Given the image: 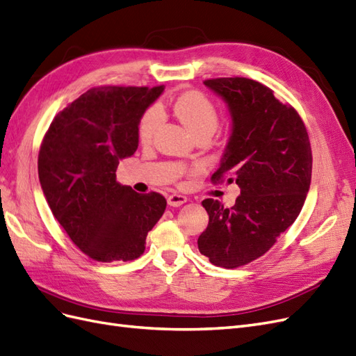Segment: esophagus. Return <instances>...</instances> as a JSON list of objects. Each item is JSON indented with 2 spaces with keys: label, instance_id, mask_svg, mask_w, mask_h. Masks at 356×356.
Masks as SVG:
<instances>
[{
  "label": "esophagus",
  "instance_id": "34e87169",
  "mask_svg": "<svg viewBox=\"0 0 356 356\" xmlns=\"http://www.w3.org/2000/svg\"><path fill=\"white\" fill-rule=\"evenodd\" d=\"M187 202V197L182 196V195H170L168 197V204L169 207H181V204H184Z\"/></svg>",
  "mask_w": 356,
  "mask_h": 356
}]
</instances>
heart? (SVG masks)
Wrapping results in <instances>:
<instances>
[{
	"instance_id": "b5f03b06",
	"label": "heart",
	"mask_w": 356,
	"mask_h": 356,
	"mask_svg": "<svg viewBox=\"0 0 356 356\" xmlns=\"http://www.w3.org/2000/svg\"><path fill=\"white\" fill-rule=\"evenodd\" d=\"M174 113L195 135H212L220 123V113L207 95L199 90H190L178 96L174 102ZM163 122L160 106L153 105L143 114L138 123V138L143 144H149L154 139L159 127Z\"/></svg>"
}]
</instances>
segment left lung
<instances>
[{
	"instance_id": "1",
	"label": "left lung",
	"mask_w": 356,
	"mask_h": 356,
	"mask_svg": "<svg viewBox=\"0 0 356 356\" xmlns=\"http://www.w3.org/2000/svg\"><path fill=\"white\" fill-rule=\"evenodd\" d=\"M203 83L227 102L233 122L211 181L236 182L241 195L232 208L202 202L209 222L197 246L212 264L236 268L264 255L298 217L310 187L312 148L298 113L267 86L245 77Z\"/></svg>"
}]
</instances>
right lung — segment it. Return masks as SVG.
I'll return each mask as SVG.
<instances>
[{
    "mask_svg": "<svg viewBox=\"0 0 356 356\" xmlns=\"http://www.w3.org/2000/svg\"><path fill=\"white\" fill-rule=\"evenodd\" d=\"M163 86H99L83 93L50 123L38 153L49 207L70 239L92 260L131 261L166 209L156 191L118 184V161L138 148V123Z\"/></svg>",
    "mask_w": 356,
    "mask_h": 356,
    "instance_id": "1",
    "label": "right lung"
}]
</instances>
